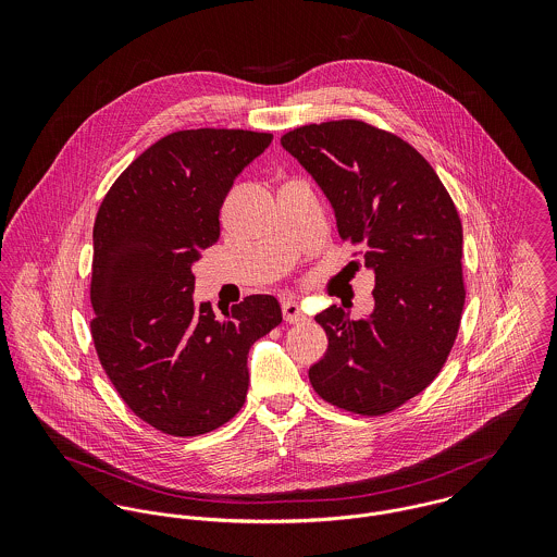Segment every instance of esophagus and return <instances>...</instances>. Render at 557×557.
I'll use <instances>...</instances> for the list:
<instances>
[{
    "label": "esophagus",
    "mask_w": 557,
    "mask_h": 557,
    "mask_svg": "<svg viewBox=\"0 0 557 557\" xmlns=\"http://www.w3.org/2000/svg\"><path fill=\"white\" fill-rule=\"evenodd\" d=\"M283 318H285L287 323H300V321L307 319V315L302 313V309H300L298 302L287 300V302H283Z\"/></svg>",
    "instance_id": "1"
}]
</instances>
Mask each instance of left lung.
<instances>
[{
  "label": "left lung",
  "instance_id": "left-lung-1",
  "mask_svg": "<svg viewBox=\"0 0 557 557\" xmlns=\"http://www.w3.org/2000/svg\"><path fill=\"white\" fill-rule=\"evenodd\" d=\"M281 146L330 199L338 236L375 272V309L351 319L321 311L327 351L311 367L319 397L360 416H384L442 371L466 305L463 227L424 157L360 120L307 124Z\"/></svg>",
  "mask_w": 557,
  "mask_h": 557
}]
</instances>
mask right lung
<instances>
[{"instance_id":"add662e5","label":"right lung","mask_w":557,"mask_h":557,"mask_svg":"<svg viewBox=\"0 0 557 557\" xmlns=\"http://www.w3.org/2000/svg\"><path fill=\"white\" fill-rule=\"evenodd\" d=\"M270 141L234 128L171 133L122 171L98 208L94 347L122 400L166 435L230 422L248 391L250 345L283 321L274 296H246L223 315L193 300L190 268L219 242L239 171Z\"/></svg>"}]
</instances>
